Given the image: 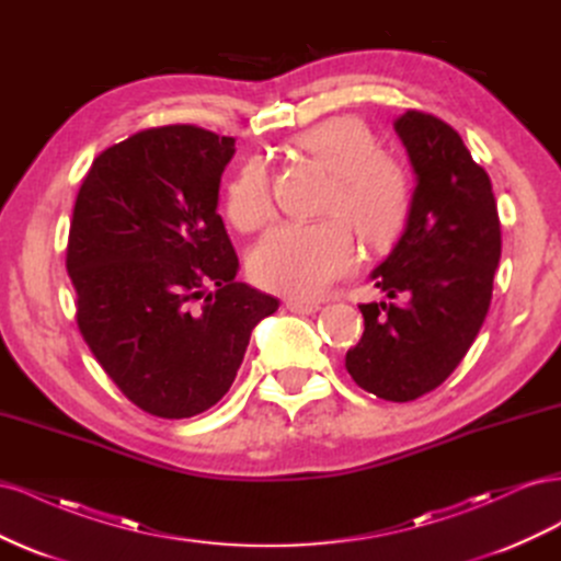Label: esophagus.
Listing matches in <instances>:
<instances>
[{
	"label": "esophagus",
	"instance_id": "1",
	"mask_svg": "<svg viewBox=\"0 0 561 561\" xmlns=\"http://www.w3.org/2000/svg\"><path fill=\"white\" fill-rule=\"evenodd\" d=\"M285 307H287V311H293V313H316V311H320V304H316V301H301V299H287L285 301Z\"/></svg>",
	"mask_w": 561,
	"mask_h": 561
}]
</instances>
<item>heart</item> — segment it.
Instances as JSON below:
<instances>
[{
  "instance_id": "1",
  "label": "heart",
  "mask_w": 561,
  "mask_h": 561,
  "mask_svg": "<svg viewBox=\"0 0 561 561\" xmlns=\"http://www.w3.org/2000/svg\"><path fill=\"white\" fill-rule=\"evenodd\" d=\"M293 147L330 171L320 203V213L330 217L271 229L250 254V274L271 293L318 299L358 262L348 224L371 248L398 239L412 210V180L393 154L377 149L375 133L355 116H332L304 128L293 138ZM225 210L241 231H257L268 222L274 201L264 161L250 159L236 171Z\"/></svg>"
}]
</instances>
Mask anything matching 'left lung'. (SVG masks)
<instances>
[{
    "instance_id": "obj_1",
    "label": "left lung",
    "mask_w": 561,
    "mask_h": 561,
    "mask_svg": "<svg viewBox=\"0 0 561 561\" xmlns=\"http://www.w3.org/2000/svg\"><path fill=\"white\" fill-rule=\"evenodd\" d=\"M396 133L416 173L393 252L371 271L393 301L360 304L365 332L346 369L367 393L410 402L443 383L486 318L501 260L491 180L443 118L407 110Z\"/></svg>"
}]
</instances>
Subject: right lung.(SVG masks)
<instances>
[{
    "instance_id": "add662e5",
    "label": "right lung",
    "mask_w": 561,
    "mask_h": 561,
    "mask_svg": "<svg viewBox=\"0 0 561 561\" xmlns=\"http://www.w3.org/2000/svg\"><path fill=\"white\" fill-rule=\"evenodd\" d=\"M233 138L175 124L98 154L77 194L67 274L95 360L142 412L190 419L236 379L278 299L236 283L239 257L217 215Z\"/></svg>"
}]
</instances>
